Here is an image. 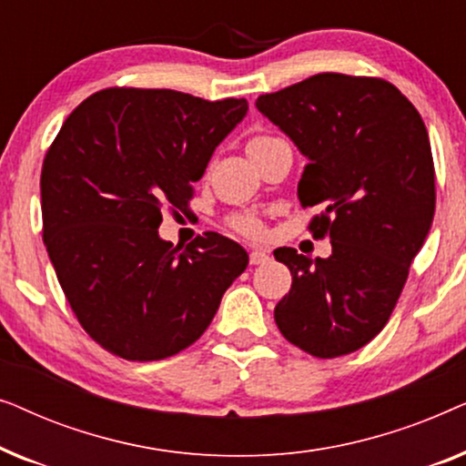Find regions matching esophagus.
<instances>
[{
  "mask_svg": "<svg viewBox=\"0 0 466 466\" xmlns=\"http://www.w3.org/2000/svg\"><path fill=\"white\" fill-rule=\"evenodd\" d=\"M267 260H269V254H265L260 250L250 252V265H263V263H267Z\"/></svg>",
  "mask_w": 466,
  "mask_h": 466,
  "instance_id": "obj_1",
  "label": "esophagus"
}]
</instances>
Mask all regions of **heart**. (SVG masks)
I'll list each match as a JSON object with an SVG mask.
<instances>
[{"label": "heart", "mask_w": 466, "mask_h": 466, "mask_svg": "<svg viewBox=\"0 0 466 466\" xmlns=\"http://www.w3.org/2000/svg\"><path fill=\"white\" fill-rule=\"evenodd\" d=\"M278 137H271V136H254L250 142H248V152H257L260 148H265V146H269L271 142H276ZM231 227L235 228V231L246 235V238H260V235L265 233L263 225H260V220L257 218V216L252 214H238L233 216L231 218Z\"/></svg>", "instance_id": "b5f03b06"}]
</instances>
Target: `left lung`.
Segmentation results:
<instances>
[{"label": "left lung", "instance_id": "left-lung-1", "mask_svg": "<svg viewBox=\"0 0 466 466\" xmlns=\"http://www.w3.org/2000/svg\"><path fill=\"white\" fill-rule=\"evenodd\" d=\"M258 112L308 158L299 201L333 254L279 248L292 286L276 305L286 339L318 359L367 346L386 327L435 216V165L416 107L381 78L316 74L260 95Z\"/></svg>", "mask_w": 466, "mask_h": 466}]
</instances>
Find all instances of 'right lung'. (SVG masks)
<instances>
[{
	"instance_id": "1",
	"label": "right lung",
	"mask_w": 466,
	"mask_h": 466,
	"mask_svg": "<svg viewBox=\"0 0 466 466\" xmlns=\"http://www.w3.org/2000/svg\"><path fill=\"white\" fill-rule=\"evenodd\" d=\"M246 99L104 88L69 114L44 157L42 238L82 329L127 360H163L203 335L248 267L238 241L158 238L163 208L193 199Z\"/></svg>"
}]
</instances>
